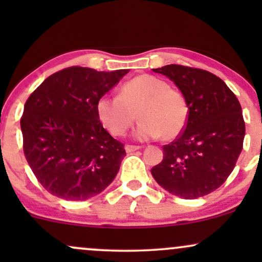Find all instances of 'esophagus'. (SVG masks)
I'll return each mask as SVG.
<instances>
[{
    "mask_svg": "<svg viewBox=\"0 0 262 262\" xmlns=\"http://www.w3.org/2000/svg\"><path fill=\"white\" fill-rule=\"evenodd\" d=\"M140 146L139 145H125V151L127 152H133L135 150H139Z\"/></svg>",
    "mask_w": 262,
    "mask_h": 262,
    "instance_id": "34e87169",
    "label": "esophagus"
}]
</instances>
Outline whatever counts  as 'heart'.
Segmentation results:
<instances>
[{
	"instance_id": "b5f03b06",
	"label": "heart",
	"mask_w": 262,
	"mask_h": 262,
	"mask_svg": "<svg viewBox=\"0 0 262 262\" xmlns=\"http://www.w3.org/2000/svg\"><path fill=\"white\" fill-rule=\"evenodd\" d=\"M96 111L102 125L114 137L127 133L138 113L140 122L135 135L141 140L176 139L188 119V104L182 93L146 74L125 81L119 96H102Z\"/></svg>"
}]
</instances>
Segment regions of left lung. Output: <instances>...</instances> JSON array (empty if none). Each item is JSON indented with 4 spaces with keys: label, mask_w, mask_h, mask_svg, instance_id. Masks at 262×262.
Masks as SVG:
<instances>
[{
    "label": "left lung",
    "mask_w": 262,
    "mask_h": 262,
    "mask_svg": "<svg viewBox=\"0 0 262 262\" xmlns=\"http://www.w3.org/2000/svg\"><path fill=\"white\" fill-rule=\"evenodd\" d=\"M152 71L179 87L187 101L188 119L182 133L162 146L164 159L151 175L175 196H206L223 185L243 150L242 106L224 81L209 71L176 64Z\"/></svg>",
    "instance_id": "obj_1"
}]
</instances>
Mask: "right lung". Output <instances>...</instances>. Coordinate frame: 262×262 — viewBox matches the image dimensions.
<instances>
[{
    "label": "right lung",
    "mask_w": 262,
    "mask_h": 262,
    "mask_svg": "<svg viewBox=\"0 0 262 262\" xmlns=\"http://www.w3.org/2000/svg\"><path fill=\"white\" fill-rule=\"evenodd\" d=\"M128 70L71 66L50 75L27 100L23 151L40 185L66 201H85L113 181L124 144L103 128L96 104Z\"/></svg>",
    "instance_id": "obj_1"
}]
</instances>
